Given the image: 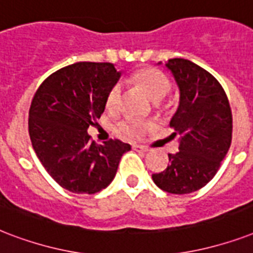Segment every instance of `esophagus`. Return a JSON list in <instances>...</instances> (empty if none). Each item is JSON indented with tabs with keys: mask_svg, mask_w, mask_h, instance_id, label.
Returning a JSON list of instances; mask_svg holds the SVG:
<instances>
[{
	"mask_svg": "<svg viewBox=\"0 0 253 253\" xmlns=\"http://www.w3.org/2000/svg\"><path fill=\"white\" fill-rule=\"evenodd\" d=\"M132 148H134L135 151H139V152H147V151H148V148H147L146 146H140V144H134Z\"/></svg>",
	"mask_w": 253,
	"mask_h": 253,
	"instance_id": "1",
	"label": "esophagus"
}]
</instances>
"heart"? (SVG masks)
<instances>
[{
	"label": "heart",
	"mask_w": 253,
	"mask_h": 253,
	"mask_svg": "<svg viewBox=\"0 0 253 253\" xmlns=\"http://www.w3.org/2000/svg\"><path fill=\"white\" fill-rule=\"evenodd\" d=\"M131 81L143 87L154 101H160L170 93L173 84L172 80L166 72L162 69L155 68V67H146L135 71L131 75ZM122 103V87L121 84L115 83L111 85L106 94L105 105L109 111H118ZM154 123L150 121H143V119L134 118V117H127L122 119L118 125L115 126V130L121 136L130 139L142 138L147 131L152 128Z\"/></svg>",
	"instance_id": "obj_1"
}]
</instances>
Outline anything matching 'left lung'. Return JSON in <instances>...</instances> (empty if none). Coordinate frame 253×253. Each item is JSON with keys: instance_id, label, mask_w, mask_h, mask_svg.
I'll list each match as a JSON object with an SVG mask.
<instances>
[{"instance_id": "1", "label": "left lung", "mask_w": 253, "mask_h": 253, "mask_svg": "<svg viewBox=\"0 0 253 253\" xmlns=\"http://www.w3.org/2000/svg\"><path fill=\"white\" fill-rule=\"evenodd\" d=\"M180 87V106L170 121L180 151L152 180L164 192L188 194L204 188L219 169L232 140V113L219 81L186 59L167 63Z\"/></svg>"}]
</instances>
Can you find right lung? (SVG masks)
<instances>
[{"label": "right lung", "mask_w": 253, "mask_h": 253, "mask_svg": "<svg viewBox=\"0 0 253 253\" xmlns=\"http://www.w3.org/2000/svg\"><path fill=\"white\" fill-rule=\"evenodd\" d=\"M121 73L111 63L80 61L57 69L35 91L29 134L42 166L61 188L94 194L110 184L130 144L110 139L97 144L87 135L105 110Z\"/></svg>", "instance_id": "obj_1"}]
</instances>
